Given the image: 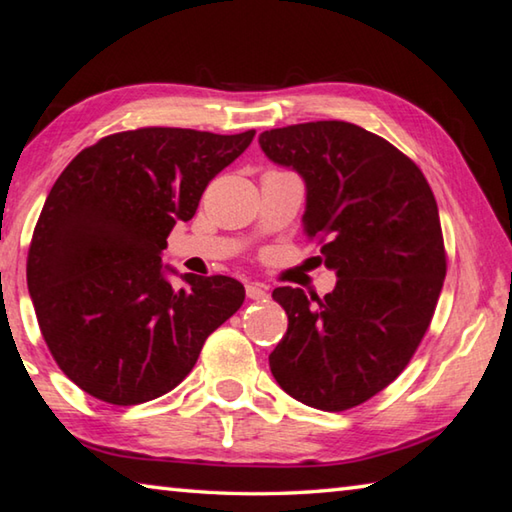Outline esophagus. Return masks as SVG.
I'll use <instances>...</instances> for the list:
<instances>
[{"instance_id": "obj_1", "label": "esophagus", "mask_w": 512, "mask_h": 512, "mask_svg": "<svg viewBox=\"0 0 512 512\" xmlns=\"http://www.w3.org/2000/svg\"><path fill=\"white\" fill-rule=\"evenodd\" d=\"M246 296L250 300H266L268 298V291H266L264 284L250 282V284H246Z\"/></svg>"}]
</instances>
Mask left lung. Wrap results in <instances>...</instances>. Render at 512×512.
<instances>
[{
	"label": "left lung",
	"instance_id": "1",
	"mask_svg": "<svg viewBox=\"0 0 512 512\" xmlns=\"http://www.w3.org/2000/svg\"><path fill=\"white\" fill-rule=\"evenodd\" d=\"M307 183V239L339 280L325 298L277 287L287 334L268 357L284 393L320 411L368 402L409 366L447 273L438 205L409 155L348 121L259 135Z\"/></svg>",
	"mask_w": 512,
	"mask_h": 512
}]
</instances>
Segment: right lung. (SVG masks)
Masks as SVG:
<instances>
[{"label":"right lung","mask_w":512,"mask_h":512,"mask_svg":"<svg viewBox=\"0 0 512 512\" xmlns=\"http://www.w3.org/2000/svg\"><path fill=\"white\" fill-rule=\"evenodd\" d=\"M253 137L146 126L101 137L60 173L27 284L51 357L81 391L117 406L169 393L241 307L244 284L228 275L185 273L187 287L173 289L160 253Z\"/></svg>","instance_id":"add662e5"}]
</instances>
